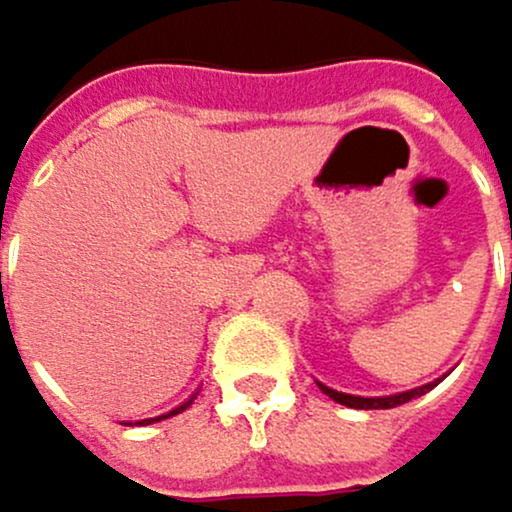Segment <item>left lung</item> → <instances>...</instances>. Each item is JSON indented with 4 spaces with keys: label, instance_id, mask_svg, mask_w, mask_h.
I'll return each mask as SVG.
<instances>
[{
    "label": "left lung",
    "instance_id": "obj_1",
    "mask_svg": "<svg viewBox=\"0 0 512 512\" xmlns=\"http://www.w3.org/2000/svg\"><path fill=\"white\" fill-rule=\"evenodd\" d=\"M432 385H435V382H429V385H420V388H410V392L385 395V398H360V395H345V392H335V388H329V385H323V382H320V392H323V395H329L335 404H345V407H354V410H388V407H398V404H407V401H413V398L426 395Z\"/></svg>",
    "mask_w": 512,
    "mask_h": 512
}]
</instances>
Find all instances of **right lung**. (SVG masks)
Instances as JSON below:
<instances>
[{"label":"right lung","instance_id":"obj_1","mask_svg":"<svg viewBox=\"0 0 512 512\" xmlns=\"http://www.w3.org/2000/svg\"><path fill=\"white\" fill-rule=\"evenodd\" d=\"M189 404H192V398H189L186 404H180L177 410H170V413H164V416H155V420H142V423H158V420H167V416H177V413H183V410H186Z\"/></svg>","mask_w":512,"mask_h":512}]
</instances>
